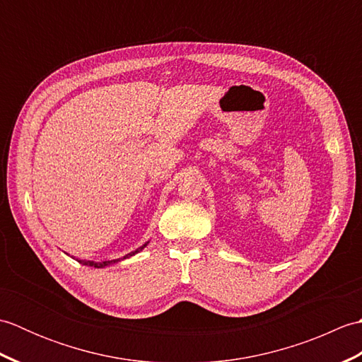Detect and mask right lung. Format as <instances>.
<instances>
[{"label":"right lung","instance_id":"1","mask_svg":"<svg viewBox=\"0 0 362 362\" xmlns=\"http://www.w3.org/2000/svg\"><path fill=\"white\" fill-rule=\"evenodd\" d=\"M149 244V241L148 243H144L141 247H138L136 250H134V252H130V253H127V255L122 258V259H126V258H130V257H134L135 253H138V252H141L146 245ZM81 264H83V266H91V267H98V269H101V267H105V266H110V264H115V263H118V261H121L119 258L118 259H112V261H87V259H78Z\"/></svg>","mask_w":362,"mask_h":362}]
</instances>
